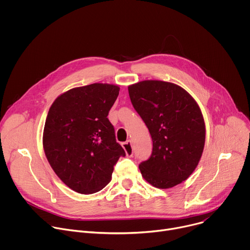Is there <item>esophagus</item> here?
Returning a JSON list of instances; mask_svg holds the SVG:
<instances>
[{
  "instance_id": "1",
  "label": "esophagus",
  "mask_w": 250,
  "mask_h": 250,
  "mask_svg": "<svg viewBox=\"0 0 250 250\" xmlns=\"http://www.w3.org/2000/svg\"><path fill=\"white\" fill-rule=\"evenodd\" d=\"M123 147L125 151V154L129 157H131L133 155V147H132V144H131V140H127L123 144Z\"/></svg>"
}]
</instances>
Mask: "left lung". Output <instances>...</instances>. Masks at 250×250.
Listing matches in <instances>:
<instances>
[{
    "mask_svg": "<svg viewBox=\"0 0 250 250\" xmlns=\"http://www.w3.org/2000/svg\"><path fill=\"white\" fill-rule=\"evenodd\" d=\"M128 94L153 142L150 157L139 164L142 177L159 189L182 183L196 169L205 146L198 104L180 86L157 80L130 85Z\"/></svg>",
    "mask_w": 250,
    "mask_h": 250,
    "instance_id": "8db88e82",
    "label": "left lung"
}]
</instances>
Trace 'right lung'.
Instances as JSON below:
<instances>
[{"mask_svg": "<svg viewBox=\"0 0 250 250\" xmlns=\"http://www.w3.org/2000/svg\"><path fill=\"white\" fill-rule=\"evenodd\" d=\"M116 85L71 89L51 104L43 130L46 158L60 180L80 194L99 192L111 181L124 148L106 118L119 96Z\"/></svg>", "mask_w": 250, "mask_h": 250, "instance_id": "1", "label": "right lung"}]
</instances>
